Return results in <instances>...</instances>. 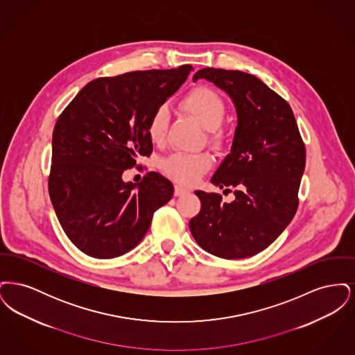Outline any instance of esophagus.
<instances>
[{
    "label": "esophagus",
    "mask_w": 355,
    "mask_h": 355,
    "mask_svg": "<svg viewBox=\"0 0 355 355\" xmlns=\"http://www.w3.org/2000/svg\"><path fill=\"white\" fill-rule=\"evenodd\" d=\"M187 191H189V190H187L186 187H184V186H174V196H175V197H180V196L185 194V193H187Z\"/></svg>",
    "instance_id": "1"
}]
</instances>
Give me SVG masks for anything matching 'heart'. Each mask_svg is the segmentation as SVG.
Listing matches in <instances>:
<instances>
[{
    "label": "heart",
    "mask_w": 355,
    "mask_h": 355,
    "mask_svg": "<svg viewBox=\"0 0 355 355\" xmlns=\"http://www.w3.org/2000/svg\"><path fill=\"white\" fill-rule=\"evenodd\" d=\"M182 107L207 129L209 142L214 148L222 149L227 144L229 135L222 126L226 105L217 92L206 86L194 87L184 98ZM169 117L166 106H158L150 114L146 123V133L153 144L161 145L165 141ZM213 164L214 159L209 153H175L161 162V170L180 184L193 185L211 169Z\"/></svg>",
    "instance_id": "b5f03b06"
}]
</instances>
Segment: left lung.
<instances>
[{
  "label": "left lung",
  "instance_id": "1",
  "mask_svg": "<svg viewBox=\"0 0 355 355\" xmlns=\"http://www.w3.org/2000/svg\"><path fill=\"white\" fill-rule=\"evenodd\" d=\"M205 78L225 90L238 116L232 153L211 182L232 191L222 202L218 193L197 190L200 213L189 222L197 243L225 259L252 257L265 250L286 229L298 209V190L306 164L304 139L286 100L253 74L205 68Z\"/></svg>",
  "mask_w": 355,
  "mask_h": 355
}]
</instances>
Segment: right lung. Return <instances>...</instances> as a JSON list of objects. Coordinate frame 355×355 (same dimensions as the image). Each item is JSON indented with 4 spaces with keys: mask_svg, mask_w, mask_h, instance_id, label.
<instances>
[{
    "mask_svg": "<svg viewBox=\"0 0 355 355\" xmlns=\"http://www.w3.org/2000/svg\"><path fill=\"white\" fill-rule=\"evenodd\" d=\"M138 70L85 85L55 122L49 196L65 234L85 254L107 259L142 241L153 214L170 201L169 180L149 171L139 184L122 173L149 157L146 123L191 70Z\"/></svg>",
    "mask_w": 355,
    "mask_h": 355,
    "instance_id": "1",
    "label": "right lung"
}]
</instances>
